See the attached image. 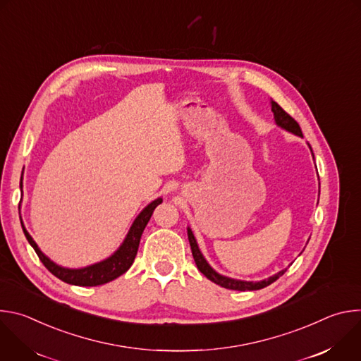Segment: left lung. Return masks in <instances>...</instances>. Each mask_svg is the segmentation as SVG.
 <instances>
[{"label": "left lung", "instance_id": "obj_1", "mask_svg": "<svg viewBox=\"0 0 361 361\" xmlns=\"http://www.w3.org/2000/svg\"><path fill=\"white\" fill-rule=\"evenodd\" d=\"M271 104V111L274 114V120H276V124L281 128H284L286 131L288 133H293L298 137H302V133H301V128L298 126V123L290 116L287 114L276 101H270ZM187 234H188V241H190V247H191V252H192V257H194V262L197 264V269L207 277L209 280H212L213 283L224 287V288H228V290H237V291H245V290H260V288H264L267 286H270L271 283H274L277 279H280L286 270H281L279 271L277 274L266 279V280H262V281H243V280H235V279H230V277H226V276H221L207 262H205V259L202 257L198 245H197V241H195V237L192 234V231L190 228H187Z\"/></svg>", "mask_w": 361, "mask_h": 361}]
</instances>
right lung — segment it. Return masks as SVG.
I'll return each mask as SVG.
<instances>
[{
	"label": "right lung",
	"mask_w": 361,
	"mask_h": 361,
	"mask_svg": "<svg viewBox=\"0 0 361 361\" xmlns=\"http://www.w3.org/2000/svg\"><path fill=\"white\" fill-rule=\"evenodd\" d=\"M161 202H163V198L154 200L137 216L126 240L123 241L120 248L113 255H110L106 260L95 263L92 266H87L84 269H66V267L56 264L54 262H51L48 257L38 248V245L35 244L32 237L28 234V231L25 230L23 223H21V226H23V231H24L28 243L35 250L38 259L41 260V263L47 267V270L51 274H54L57 279H60L68 284L82 286V287H94V286H101V284H106L109 281L116 280L117 277L124 274L131 267V264L134 263L135 255H137V251H138L141 234H142L147 223L149 221L152 212L156 210L157 205Z\"/></svg>",
	"instance_id": "obj_1"
}]
</instances>
